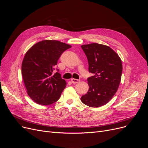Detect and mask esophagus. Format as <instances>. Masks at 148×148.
Wrapping results in <instances>:
<instances>
[{
    "instance_id": "1",
    "label": "esophagus",
    "mask_w": 148,
    "mask_h": 148,
    "mask_svg": "<svg viewBox=\"0 0 148 148\" xmlns=\"http://www.w3.org/2000/svg\"><path fill=\"white\" fill-rule=\"evenodd\" d=\"M71 82H72L73 83H74V84H75V83H77L80 82V80H79V79H72L71 80Z\"/></svg>"
}]
</instances>
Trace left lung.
<instances>
[{"instance_id": "left-lung-1", "label": "left lung", "mask_w": 148, "mask_h": 148, "mask_svg": "<svg viewBox=\"0 0 148 148\" xmlns=\"http://www.w3.org/2000/svg\"><path fill=\"white\" fill-rule=\"evenodd\" d=\"M81 47L88 58L89 71L94 74L88 79L89 88L81 101L89 107L103 106L113 98L119 88L122 72L121 59L105 45L92 43Z\"/></svg>"}]
</instances>
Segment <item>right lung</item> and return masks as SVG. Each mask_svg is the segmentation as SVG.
<instances>
[{
  "label": "right lung",
  "mask_w": 148,
  "mask_h": 148,
  "mask_svg": "<svg viewBox=\"0 0 148 148\" xmlns=\"http://www.w3.org/2000/svg\"><path fill=\"white\" fill-rule=\"evenodd\" d=\"M71 47L56 40H44L26 52L21 74L27 94L36 103L47 106L59 99L66 83L58 69L54 71L62 53Z\"/></svg>",
  "instance_id": "add662e5"
}]
</instances>
